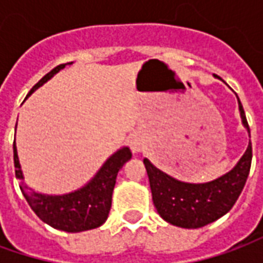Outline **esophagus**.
Returning <instances> with one entry per match:
<instances>
[{"mask_svg": "<svg viewBox=\"0 0 263 263\" xmlns=\"http://www.w3.org/2000/svg\"><path fill=\"white\" fill-rule=\"evenodd\" d=\"M129 146H131L132 152L137 154L141 149L143 148V139L141 135H132L131 139H129Z\"/></svg>", "mask_w": 263, "mask_h": 263, "instance_id": "obj_1", "label": "esophagus"}]
</instances>
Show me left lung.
I'll list each match as a JSON object with an SVG mask.
<instances>
[{
    "label": "left lung",
    "mask_w": 263,
    "mask_h": 263,
    "mask_svg": "<svg viewBox=\"0 0 263 263\" xmlns=\"http://www.w3.org/2000/svg\"><path fill=\"white\" fill-rule=\"evenodd\" d=\"M214 77L218 76L214 74ZM238 107L243 128L251 137L247 117L239 98ZM251 160L252 145L249 141L245 154L231 171L205 183L177 180L152 165L146 158L143 159V165L148 173L152 200L160 217L172 226L200 228L210 222H214L232 209L248 179Z\"/></svg>",
    "instance_id": "left-lung-1"
}]
</instances>
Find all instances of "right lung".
<instances>
[{
	"label": "right lung",
	"instance_id": "obj_1",
	"mask_svg": "<svg viewBox=\"0 0 263 263\" xmlns=\"http://www.w3.org/2000/svg\"><path fill=\"white\" fill-rule=\"evenodd\" d=\"M73 63V62H71ZM69 63V65H71ZM66 65L54 67L48 74L43 76L28 96L43 86L56 73L65 69ZM131 151L128 146H122L105 160L97 173L88 182L74 192L66 194H45L28 187L24 182V172L21 167L18 151L14 141V165L15 176L21 180V192L26 198L35 214L48 226L66 232H81L103 226L108 218L112 190L118 172L125 162L131 159Z\"/></svg>",
	"mask_w": 263,
	"mask_h": 263
}]
</instances>
